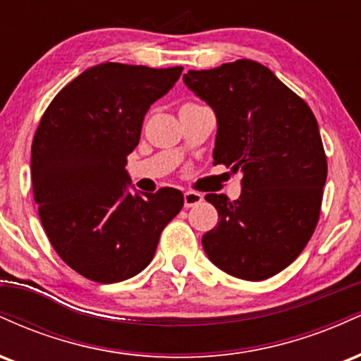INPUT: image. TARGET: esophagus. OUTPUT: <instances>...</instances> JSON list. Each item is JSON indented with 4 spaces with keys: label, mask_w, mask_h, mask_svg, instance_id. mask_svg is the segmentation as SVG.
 Returning a JSON list of instances; mask_svg holds the SVG:
<instances>
[{
    "label": "esophagus",
    "mask_w": 361,
    "mask_h": 361,
    "mask_svg": "<svg viewBox=\"0 0 361 361\" xmlns=\"http://www.w3.org/2000/svg\"><path fill=\"white\" fill-rule=\"evenodd\" d=\"M183 200H185L186 209H190V207L202 204V202H204V195L197 193V192H185L183 193Z\"/></svg>",
    "instance_id": "1"
}]
</instances>
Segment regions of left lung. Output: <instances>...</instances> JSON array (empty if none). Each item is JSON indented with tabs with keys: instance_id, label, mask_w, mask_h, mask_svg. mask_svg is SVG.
I'll return each mask as SVG.
<instances>
[{
	"instance_id": "left-lung-1",
	"label": "left lung",
	"mask_w": 361,
	"mask_h": 361,
	"mask_svg": "<svg viewBox=\"0 0 361 361\" xmlns=\"http://www.w3.org/2000/svg\"><path fill=\"white\" fill-rule=\"evenodd\" d=\"M185 85L217 118L214 164L243 173V193L205 197L219 222L202 246L217 268L259 281L300 255L316 229L327 161L307 103L250 59L188 71Z\"/></svg>"
}]
</instances>
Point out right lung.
Returning a JSON list of instances; mask_svg holds the SVG:
<instances>
[{"mask_svg": "<svg viewBox=\"0 0 361 361\" xmlns=\"http://www.w3.org/2000/svg\"><path fill=\"white\" fill-rule=\"evenodd\" d=\"M181 71L103 62L64 86L40 120L30 163L40 222L86 279L117 283L142 271L183 207L175 188L132 193L126 169L147 110Z\"/></svg>", "mask_w": 361, "mask_h": 361, "instance_id": "right-lung-1", "label": "right lung"}]
</instances>
